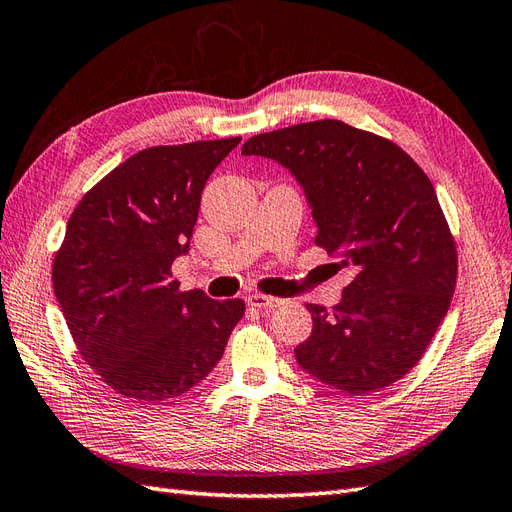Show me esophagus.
Returning <instances> with one entry per match:
<instances>
[{"instance_id":"34e87169","label":"esophagus","mask_w":512,"mask_h":512,"mask_svg":"<svg viewBox=\"0 0 512 512\" xmlns=\"http://www.w3.org/2000/svg\"><path fill=\"white\" fill-rule=\"evenodd\" d=\"M246 302H248V306H255V309L272 311V309H276V306H281L285 300L274 298V296H264V294H251L246 298Z\"/></svg>"}]
</instances>
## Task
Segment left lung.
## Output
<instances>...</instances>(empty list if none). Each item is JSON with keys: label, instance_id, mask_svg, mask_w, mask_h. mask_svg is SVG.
<instances>
[{"label": "left lung", "instance_id": "left-lung-1", "mask_svg": "<svg viewBox=\"0 0 512 512\" xmlns=\"http://www.w3.org/2000/svg\"><path fill=\"white\" fill-rule=\"evenodd\" d=\"M242 154L291 171L313 210L315 244L354 272L332 313L306 304L313 330L296 347L300 369L352 397L410 373L457 285V246L427 173L397 143L339 120L255 135Z\"/></svg>", "mask_w": 512, "mask_h": 512}]
</instances>
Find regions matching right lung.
<instances>
[{"instance_id": "right-lung-1", "label": "right lung", "mask_w": 512, "mask_h": 512, "mask_svg": "<svg viewBox=\"0 0 512 512\" xmlns=\"http://www.w3.org/2000/svg\"><path fill=\"white\" fill-rule=\"evenodd\" d=\"M240 137L154 145L124 160L70 214L53 291L79 354L122 397L163 403L223 358L244 300L180 291L201 193Z\"/></svg>"}]
</instances>
